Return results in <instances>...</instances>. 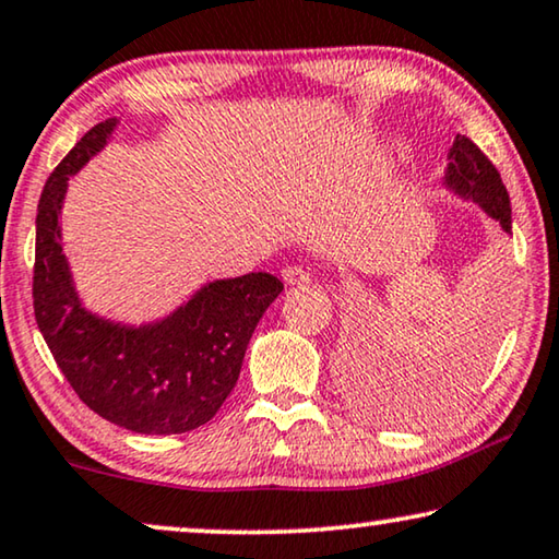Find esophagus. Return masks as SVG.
Masks as SVG:
<instances>
[{
  "mask_svg": "<svg viewBox=\"0 0 559 559\" xmlns=\"http://www.w3.org/2000/svg\"><path fill=\"white\" fill-rule=\"evenodd\" d=\"M283 281H286L288 286H304V283L311 281V276L309 271L301 269V265H286V269H283Z\"/></svg>",
  "mask_w": 559,
  "mask_h": 559,
  "instance_id": "1",
  "label": "esophagus"
}]
</instances>
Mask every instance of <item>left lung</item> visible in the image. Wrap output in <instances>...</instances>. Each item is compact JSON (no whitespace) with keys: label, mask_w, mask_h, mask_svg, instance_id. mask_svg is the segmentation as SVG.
<instances>
[{"label":"left lung","mask_w":559,"mask_h":559,"mask_svg":"<svg viewBox=\"0 0 559 559\" xmlns=\"http://www.w3.org/2000/svg\"><path fill=\"white\" fill-rule=\"evenodd\" d=\"M443 185L463 200H474L486 215L497 219L501 230L512 233V204L499 171L481 148L466 136H455L448 152Z\"/></svg>","instance_id":"left-lung-1"}]
</instances>
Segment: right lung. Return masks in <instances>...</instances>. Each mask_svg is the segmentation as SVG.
I'll return each instance as SVG.
<instances>
[{
	"mask_svg": "<svg viewBox=\"0 0 559 559\" xmlns=\"http://www.w3.org/2000/svg\"><path fill=\"white\" fill-rule=\"evenodd\" d=\"M119 119L93 126L50 177L37 204L33 298L37 326L78 397L133 433H187L212 420L238 382L242 357L283 283L271 273L212 281L154 324L96 317L78 296L62 253L68 179L96 156Z\"/></svg>",
	"mask_w": 559,
	"mask_h": 559,
	"instance_id": "obj_1",
	"label": "right lung"
}]
</instances>
